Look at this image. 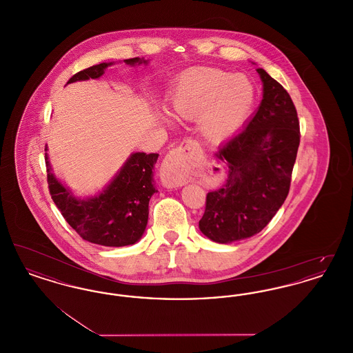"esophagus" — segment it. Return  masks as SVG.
I'll return each mask as SVG.
<instances>
[{
	"label": "esophagus",
	"mask_w": 353,
	"mask_h": 353,
	"mask_svg": "<svg viewBox=\"0 0 353 353\" xmlns=\"http://www.w3.org/2000/svg\"><path fill=\"white\" fill-rule=\"evenodd\" d=\"M201 154L199 143L185 140L164 159L160 170L161 183L167 188H179L185 183V174L197 156Z\"/></svg>",
	"instance_id": "obj_1"
}]
</instances>
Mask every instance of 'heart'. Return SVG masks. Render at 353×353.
Listing matches in <instances>:
<instances>
[{"label":"heart","mask_w":353,"mask_h":353,"mask_svg":"<svg viewBox=\"0 0 353 353\" xmlns=\"http://www.w3.org/2000/svg\"><path fill=\"white\" fill-rule=\"evenodd\" d=\"M254 85L245 75L219 68L184 74L173 87L169 111L180 120L199 119L203 139L221 141L234 132L249 115Z\"/></svg>","instance_id":"b5f03b06"}]
</instances>
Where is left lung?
I'll use <instances>...</instances> for the list:
<instances>
[{
    "label": "left lung",
    "instance_id": "1",
    "mask_svg": "<svg viewBox=\"0 0 353 353\" xmlns=\"http://www.w3.org/2000/svg\"><path fill=\"white\" fill-rule=\"evenodd\" d=\"M256 71L263 99L246 127L217 152L228 165V179L208 193L199 222L202 234L217 243L258 234L276 214L288 194L301 143L298 114L288 92L263 68Z\"/></svg>",
    "mask_w": 353,
    "mask_h": 353
}]
</instances>
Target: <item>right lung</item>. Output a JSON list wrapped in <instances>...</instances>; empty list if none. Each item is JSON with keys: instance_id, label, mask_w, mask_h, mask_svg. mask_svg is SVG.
<instances>
[{"instance_id": "1", "label": "right lung", "mask_w": 353, "mask_h": 353, "mask_svg": "<svg viewBox=\"0 0 353 353\" xmlns=\"http://www.w3.org/2000/svg\"><path fill=\"white\" fill-rule=\"evenodd\" d=\"M124 63L147 65L144 58L124 59ZM114 62L101 63L77 72L68 83L98 79ZM48 151V147L46 150ZM157 153L134 152L120 168L111 183L92 197L78 199L51 172L48 153V183L51 199L68 225L91 243L108 248H121L136 243L145 232L148 222V205L157 192L153 181V168Z\"/></svg>"}]
</instances>
